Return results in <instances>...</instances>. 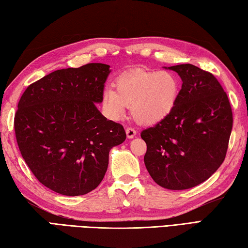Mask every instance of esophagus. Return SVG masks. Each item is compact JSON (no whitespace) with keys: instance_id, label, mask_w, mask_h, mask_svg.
I'll return each instance as SVG.
<instances>
[{"instance_id":"1","label":"esophagus","mask_w":248,"mask_h":248,"mask_svg":"<svg viewBox=\"0 0 248 248\" xmlns=\"http://www.w3.org/2000/svg\"><path fill=\"white\" fill-rule=\"evenodd\" d=\"M126 136H127L128 139H132L135 136H136V130L132 127H127L126 128Z\"/></svg>"}]
</instances>
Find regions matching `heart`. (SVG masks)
<instances>
[{"instance_id":"1","label":"heart","mask_w":248,"mask_h":248,"mask_svg":"<svg viewBox=\"0 0 248 248\" xmlns=\"http://www.w3.org/2000/svg\"><path fill=\"white\" fill-rule=\"evenodd\" d=\"M178 94L179 82L172 73L135 70L116 78L115 90L105 88L102 104L111 119L122 120L126 107H132L138 123L152 125L170 113Z\"/></svg>"}]
</instances>
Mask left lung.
I'll return each mask as SVG.
<instances>
[{"label":"left lung","mask_w":248,"mask_h":248,"mask_svg":"<svg viewBox=\"0 0 248 248\" xmlns=\"http://www.w3.org/2000/svg\"><path fill=\"white\" fill-rule=\"evenodd\" d=\"M168 69L178 73L181 90L170 113L140 134L147 143L143 160L158 186L186 190L207 180L222 164L232 110L212 73L190 63Z\"/></svg>","instance_id":"8db88e82"}]
</instances>
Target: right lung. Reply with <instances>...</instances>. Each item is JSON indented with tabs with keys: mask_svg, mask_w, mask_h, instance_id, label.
<instances>
[{
	"mask_svg": "<svg viewBox=\"0 0 248 248\" xmlns=\"http://www.w3.org/2000/svg\"><path fill=\"white\" fill-rule=\"evenodd\" d=\"M110 72L105 63L57 70L28 86L18 102L14 126L23 160L42 185L59 194L96 189L110 150L126 139L123 126L96 107Z\"/></svg>",
	"mask_w": 248,
	"mask_h": 248,
	"instance_id": "right-lung-1",
	"label": "right lung"
}]
</instances>
